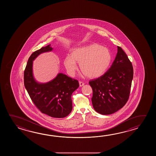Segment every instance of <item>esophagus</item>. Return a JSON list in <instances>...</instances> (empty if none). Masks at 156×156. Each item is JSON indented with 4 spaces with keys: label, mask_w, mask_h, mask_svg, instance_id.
Masks as SVG:
<instances>
[{
    "label": "esophagus",
    "mask_w": 156,
    "mask_h": 156,
    "mask_svg": "<svg viewBox=\"0 0 156 156\" xmlns=\"http://www.w3.org/2000/svg\"><path fill=\"white\" fill-rule=\"evenodd\" d=\"M84 84H85V83H83V82H82V81H79V85L80 87L83 86V85H84Z\"/></svg>",
    "instance_id": "obj_1"
}]
</instances>
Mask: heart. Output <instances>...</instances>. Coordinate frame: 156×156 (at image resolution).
<instances>
[{
	"label": "heart",
	"mask_w": 156,
	"mask_h": 156,
	"mask_svg": "<svg viewBox=\"0 0 156 156\" xmlns=\"http://www.w3.org/2000/svg\"><path fill=\"white\" fill-rule=\"evenodd\" d=\"M112 61L109 50L102 46L93 43L86 46L74 48L71 56L64 59V65L68 73L73 76L77 69L76 63L85 76L95 79L101 76L106 72Z\"/></svg>",
	"instance_id": "obj_1"
}]
</instances>
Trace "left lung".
I'll list each match as a JSON object with an SVG mask.
<instances>
[{"label":"left lung","mask_w":156,"mask_h":156,"mask_svg":"<svg viewBox=\"0 0 156 156\" xmlns=\"http://www.w3.org/2000/svg\"><path fill=\"white\" fill-rule=\"evenodd\" d=\"M133 68L126 53L118 46L115 58L101 76L90 80L93 108L102 115L115 113L126 105L129 98Z\"/></svg>","instance_id":"left-lung-1"}]
</instances>
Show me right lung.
Returning <instances> with one entry per match:
<instances>
[{"mask_svg":"<svg viewBox=\"0 0 156 156\" xmlns=\"http://www.w3.org/2000/svg\"><path fill=\"white\" fill-rule=\"evenodd\" d=\"M52 49L49 44L30 55L24 71V83L32 101L42 113L53 118H62L72 111L71 95L79 86L78 81L60 73L50 82L41 83L37 82L33 75V60L41 53Z\"/></svg>","mask_w":156,"mask_h":156,"instance_id":"add662e5","label":"right lung"}]
</instances>
